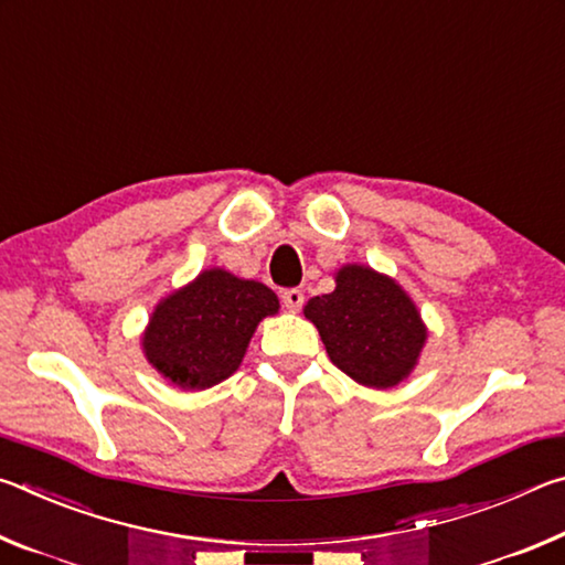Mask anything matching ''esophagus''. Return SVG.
Masks as SVG:
<instances>
[{"label": "esophagus", "mask_w": 565, "mask_h": 565, "mask_svg": "<svg viewBox=\"0 0 565 565\" xmlns=\"http://www.w3.org/2000/svg\"><path fill=\"white\" fill-rule=\"evenodd\" d=\"M281 301L289 311H299L303 306V294L299 289H286L281 291Z\"/></svg>", "instance_id": "34e87169"}]
</instances>
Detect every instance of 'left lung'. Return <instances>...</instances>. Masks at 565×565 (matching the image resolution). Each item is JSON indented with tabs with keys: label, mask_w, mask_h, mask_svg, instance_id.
Segmentation results:
<instances>
[{
	"label": "left lung",
	"mask_w": 565,
	"mask_h": 565,
	"mask_svg": "<svg viewBox=\"0 0 565 565\" xmlns=\"http://www.w3.org/2000/svg\"><path fill=\"white\" fill-rule=\"evenodd\" d=\"M303 317L319 329L333 366L369 388L408 379L428 337L411 296L363 264L341 266L337 289L309 299Z\"/></svg>",
	"instance_id": "8db88e82"
}]
</instances>
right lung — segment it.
Instances as JSON below:
<instances>
[{"label":"right lung","instance_id":"obj_1","mask_svg":"<svg viewBox=\"0 0 565 565\" xmlns=\"http://www.w3.org/2000/svg\"><path fill=\"white\" fill-rule=\"evenodd\" d=\"M276 311L279 299L269 286L206 269L157 303L141 349L174 386L212 388L242 366L259 321Z\"/></svg>","mask_w":565,"mask_h":565}]
</instances>
